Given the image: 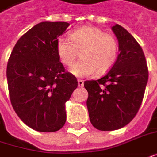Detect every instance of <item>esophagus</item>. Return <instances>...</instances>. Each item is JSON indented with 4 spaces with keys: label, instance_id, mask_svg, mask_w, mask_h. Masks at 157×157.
<instances>
[{
    "label": "esophagus",
    "instance_id": "obj_1",
    "mask_svg": "<svg viewBox=\"0 0 157 157\" xmlns=\"http://www.w3.org/2000/svg\"><path fill=\"white\" fill-rule=\"evenodd\" d=\"M83 84H84V81L82 79H79L78 80V86L79 87H83Z\"/></svg>",
    "mask_w": 157,
    "mask_h": 157
}]
</instances>
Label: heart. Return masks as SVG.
I'll return each mask as SVG.
<instances>
[{"label": "heart", "instance_id": "b5f03b06", "mask_svg": "<svg viewBox=\"0 0 157 157\" xmlns=\"http://www.w3.org/2000/svg\"><path fill=\"white\" fill-rule=\"evenodd\" d=\"M70 40L59 38L56 52L61 63L70 66L81 52L82 60L70 69L78 77L92 75L95 71L104 74L114 65L119 54V43L112 34L105 33L98 27L86 25L72 32Z\"/></svg>", "mask_w": 157, "mask_h": 157}]
</instances>
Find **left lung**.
Returning <instances> with one entry per match:
<instances>
[{"instance_id": "obj_1", "label": "left lung", "mask_w": 157, "mask_h": 157, "mask_svg": "<svg viewBox=\"0 0 157 157\" xmlns=\"http://www.w3.org/2000/svg\"><path fill=\"white\" fill-rule=\"evenodd\" d=\"M112 29L119 40L114 65L101 79L84 82L90 122L100 131L118 130L132 121L140 108L149 77L145 56L137 40L118 24Z\"/></svg>"}]
</instances>
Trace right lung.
Instances as JSON below:
<instances>
[{
	"label": "right lung",
	"mask_w": 157,
	"mask_h": 157,
	"mask_svg": "<svg viewBox=\"0 0 157 157\" xmlns=\"http://www.w3.org/2000/svg\"><path fill=\"white\" fill-rule=\"evenodd\" d=\"M67 22H41L16 43L7 66L11 104L24 123L35 131L53 132L66 122L65 102L78 86L65 71L56 52Z\"/></svg>",
	"instance_id": "obj_1"
}]
</instances>
